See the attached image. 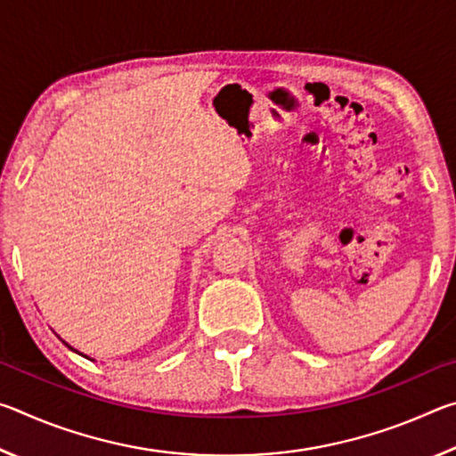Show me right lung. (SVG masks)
I'll return each instance as SVG.
<instances>
[{"mask_svg":"<svg viewBox=\"0 0 456 456\" xmlns=\"http://www.w3.org/2000/svg\"><path fill=\"white\" fill-rule=\"evenodd\" d=\"M61 342H64V339H61ZM64 344H66V342H64ZM66 346H68V348H70V350H72V352H76V354H80V352H78V350H74V348H72V346H70V344H66ZM82 356H84V354H82ZM86 358H88V356H86Z\"/></svg>","mask_w":456,"mask_h":456,"instance_id":"1","label":"right lung"}]
</instances>
